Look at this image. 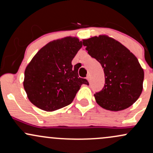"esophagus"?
Masks as SVG:
<instances>
[{"label": "esophagus", "instance_id": "34e87169", "mask_svg": "<svg viewBox=\"0 0 153 153\" xmlns=\"http://www.w3.org/2000/svg\"><path fill=\"white\" fill-rule=\"evenodd\" d=\"M86 79L88 80V81H90V80H91V77H90V75H87V77H86Z\"/></svg>", "mask_w": 153, "mask_h": 153}]
</instances>
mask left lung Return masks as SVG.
<instances>
[{"label": "left lung", "instance_id": "1", "mask_svg": "<svg viewBox=\"0 0 153 153\" xmlns=\"http://www.w3.org/2000/svg\"><path fill=\"white\" fill-rule=\"evenodd\" d=\"M82 44L104 72V87L94 94L96 103L113 111L131 106L143 88L144 71L137 58L127 47L106 35L83 39Z\"/></svg>", "mask_w": 153, "mask_h": 153}]
</instances>
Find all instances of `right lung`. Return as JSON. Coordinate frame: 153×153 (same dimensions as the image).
<instances>
[{
  "mask_svg": "<svg viewBox=\"0 0 153 153\" xmlns=\"http://www.w3.org/2000/svg\"><path fill=\"white\" fill-rule=\"evenodd\" d=\"M82 46L76 37L67 36L47 44L34 55L24 72V88L34 106L52 111L71 104L82 84L72 60Z\"/></svg>",
  "mask_w": 153,
  "mask_h": 153,
  "instance_id": "right-lung-1",
  "label": "right lung"
}]
</instances>
